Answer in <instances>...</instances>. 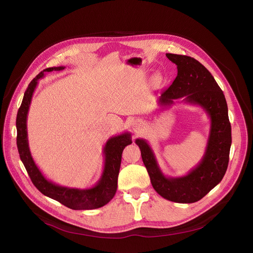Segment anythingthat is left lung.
<instances>
[{
    "instance_id": "1",
    "label": "left lung",
    "mask_w": 253,
    "mask_h": 253,
    "mask_svg": "<svg viewBox=\"0 0 253 253\" xmlns=\"http://www.w3.org/2000/svg\"><path fill=\"white\" fill-rule=\"evenodd\" d=\"M177 65V76L162 92L161 105L172 99L185 97L190 103L201 105L211 118L208 145L201 163L188 175L168 179L157 166L148 144L141 139L136 144L141 150L144 165L153 188L165 199L178 203H193L203 198L224 176L231 146V125L224 94L210 72L196 59L177 54H166Z\"/></svg>"
}]
</instances>
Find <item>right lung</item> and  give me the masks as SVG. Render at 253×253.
<instances>
[{
    "label": "right lung",
    "instance_id": "right-lung-1",
    "mask_svg": "<svg viewBox=\"0 0 253 253\" xmlns=\"http://www.w3.org/2000/svg\"><path fill=\"white\" fill-rule=\"evenodd\" d=\"M63 69V67L47 68L30 82L27 90L25 91L16 119L17 147L20 158L31 178V181L41 193L54 200H57L61 204L71 209H96L107 204L116 193L122 152L125 146L132 143L130 134L126 133L113 137L107 142L104 148L105 167L102 178L95 187L86 190L61 187L49 182L39 171L38 167L35 165L28 147L26 120L32 95L36 85H37V81L44 75V72L60 71Z\"/></svg>",
    "mask_w": 253,
    "mask_h": 253
}]
</instances>
